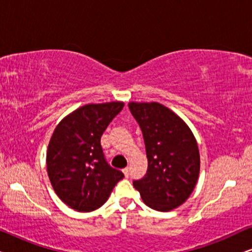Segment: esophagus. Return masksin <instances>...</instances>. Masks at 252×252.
Masks as SVG:
<instances>
[{"label":"esophagus","mask_w":252,"mask_h":252,"mask_svg":"<svg viewBox=\"0 0 252 252\" xmlns=\"http://www.w3.org/2000/svg\"><path fill=\"white\" fill-rule=\"evenodd\" d=\"M123 173L125 174V177H128V175H129V167H125V168H124Z\"/></svg>","instance_id":"34e87169"}]
</instances>
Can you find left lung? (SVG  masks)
Instances as JSON below:
<instances>
[{"label": "left lung", "instance_id": "left-lung-1", "mask_svg": "<svg viewBox=\"0 0 252 252\" xmlns=\"http://www.w3.org/2000/svg\"><path fill=\"white\" fill-rule=\"evenodd\" d=\"M146 144L148 170L134 180L143 202L157 211H171L186 202L199 174L194 134L180 117L159 103L128 104Z\"/></svg>", "mask_w": 252, "mask_h": 252}]
</instances>
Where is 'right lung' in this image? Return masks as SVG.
Listing matches in <instances>:
<instances>
[{
  "label": "right lung",
  "instance_id": "obj_1",
  "mask_svg": "<svg viewBox=\"0 0 252 252\" xmlns=\"http://www.w3.org/2000/svg\"><path fill=\"white\" fill-rule=\"evenodd\" d=\"M123 108V102L84 105L54 130L47 151L48 175L58 197L75 211L98 209L124 178L105 160L101 146L103 132Z\"/></svg>",
  "mask_w": 252,
  "mask_h": 252
}]
</instances>
